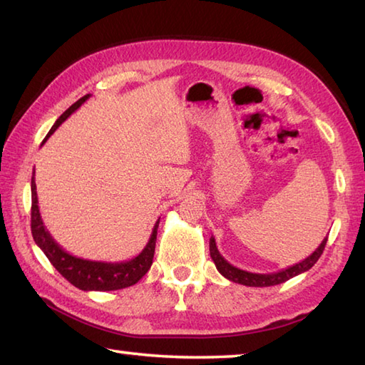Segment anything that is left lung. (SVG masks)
<instances>
[{
  "instance_id": "left-lung-1",
  "label": "left lung",
  "mask_w": 365,
  "mask_h": 365,
  "mask_svg": "<svg viewBox=\"0 0 365 365\" xmlns=\"http://www.w3.org/2000/svg\"><path fill=\"white\" fill-rule=\"evenodd\" d=\"M326 242H327V237H324L315 252H313L310 256H307L304 261L294 264V266H289L287 269L278 270V272H274V274H253V272H247V270H242L239 267L232 266V264L227 262L223 256L220 255L218 248H217V242L213 237H210V256H212L213 262H215L218 272L225 278H227L230 282L245 284V287L264 288V287H275V284L284 283L287 280H289V278L296 277L299 274H304L309 269H312L317 264V261L319 259V256L323 255Z\"/></svg>"
}]
</instances>
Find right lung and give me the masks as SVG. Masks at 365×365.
Listing matches in <instances>:
<instances>
[{
  "instance_id": "add662e5",
  "label": "right lung",
  "mask_w": 365,
  "mask_h": 365,
  "mask_svg": "<svg viewBox=\"0 0 365 365\" xmlns=\"http://www.w3.org/2000/svg\"><path fill=\"white\" fill-rule=\"evenodd\" d=\"M91 95H85L83 98L78 99L77 103L69 107L66 112H63L60 118L55 121L52 130L46 135L44 142L55 133L64 120H66L71 113L76 112ZM42 142V144H44ZM160 220L156 221L153 226L152 235L147 242L144 250L134 256L130 261H121V262H106V261H91L77 258L74 255H69L66 250H63L55 239L50 235V232L46 230L44 221L41 218L39 207H38V192H36V182L34 174L31 177V234L36 242L44 255L52 262V266L58 270V272L66 278V280L74 284L76 288L82 291H115L123 289L138 283L142 277H144L148 269L152 267L153 255H155V244H156V231H158Z\"/></svg>"
}]
</instances>
